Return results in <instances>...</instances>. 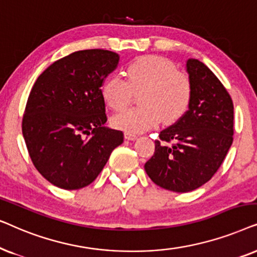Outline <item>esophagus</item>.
Here are the masks:
<instances>
[{"label": "esophagus", "mask_w": 257, "mask_h": 257, "mask_svg": "<svg viewBox=\"0 0 257 257\" xmlns=\"http://www.w3.org/2000/svg\"><path fill=\"white\" fill-rule=\"evenodd\" d=\"M124 136H125L126 140H129V141H133V140L138 139V135L134 134V133H132V132H125Z\"/></svg>", "instance_id": "obj_1"}]
</instances>
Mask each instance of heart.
I'll return each instance as SVG.
<instances>
[{
  "label": "heart",
  "instance_id": "b5f03b06",
  "mask_svg": "<svg viewBox=\"0 0 257 257\" xmlns=\"http://www.w3.org/2000/svg\"><path fill=\"white\" fill-rule=\"evenodd\" d=\"M139 103L112 117L116 128L142 133L164 122L179 118L186 111L191 98V84L186 74L176 71L168 60L147 55L132 61L126 66V81L111 75L101 89L105 104L112 110H121L128 104L132 89H141Z\"/></svg>",
  "mask_w": 257,
  "mask_h": 257
}]
</instances>
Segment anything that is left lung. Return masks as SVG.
Masks as SVG:
<instances>
[{
    "instance_id": "left-lung-1",
    "label": "left lung",
    "mask_w": 257,
    "mask_h": 257,
    "mask_svg": "<svg viewBox=\"0 0 257 257\" xmlns=\"http://www.w3.org/2000/svg\"><path fill=\"white\" fill-rule=\"evenodd\" d=\"M191 84L188 110L160 133L155 153L145 164L154 183L188 193L208 182L223 162L234 135V105L223 84L206 64L188 59Z\"/></svg>"
}]
</instances>
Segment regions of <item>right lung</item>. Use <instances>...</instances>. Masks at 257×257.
Listing matches in <instances>:
<instances>
[{"label":"right lung","instance_id":"add662e5","mask_svg":"<svg viewBox=\"0 0 257 257\" xmlns=\"http://www.w3.org/2000/svg\"><path fill=\"white\" fill-rule=\"evenodd\" d=\"M118 54L80 50L47 68L30 91L22 134L35 168L54 186L81 189L102 172L123 133L105 126L101 94Z\"/></svg>","mask_w":257,"mask_h":257}]
</instances>
